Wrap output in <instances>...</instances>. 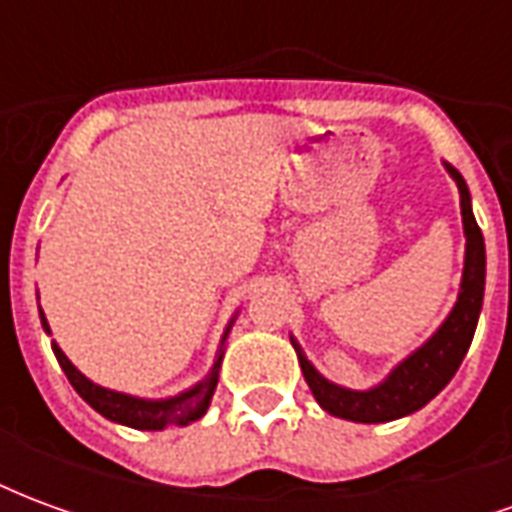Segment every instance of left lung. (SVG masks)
<instances>
[{"mask_svg":"<svg viewBox=\"0 0 512 512\" xmlns=\"http://www.w3.org/2000/svg\"><path fill=\"white\" fill-rule=\"evenodd\" d=\"M447 172L458 183L461 191V216L463 233H466V260H463V279L458 301L452 307L450 318L441 323L439 332L430 337L428 343L417 348L414 354L403 359L400 365L389 373L384 384L373 386L367 392L345 389L337 386L315 370L301 354L299 343L293 340V348L299 354L301 373L310 384L312 395L321 403L323 411L334 417L351 419V422H389L400 419L422 408L428 400L439 395L444 386L450 384L455 370L461 367L463 356L472 345L477 318L483 310V290H485V244L483 233L474 222L472 200L469 189L463 183L461 172L447 164Z\"/></svg>","mask_w":512,"mask_h":512,"instance_id":"left-lung-1","label":"left lung"}]
</instances>
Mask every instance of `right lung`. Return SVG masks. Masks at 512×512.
<instances>
[{"label": "right lung", "instance_id": "1", "mask_svg": "<svg viewBox=\"0 0 512 512\" xmlns=\"http://www.w3.org/2000/svg\"><path fill=\"white\" fill-rule=\"evenodd\" d=\"M40 323L43 329L49 332V321L40 310ZM230 332V329H227ZM227 332H224V340H227ZM51 334V332H49ZM222 340V345H224ZM54 348V356L57 362L65 370V376L73 384V389L90 403V406L104 414L106 419L112 422H120V425H128V428L136 430H164L167 425H189L194 419H200L208 406H211L213 389H216V381H219V367H222V351H219V359L216 365L208 373L205 381H200L197 386H191L189 392H180L175 397H167V400H142V397L123 395V392H112V389H104V386L93 384L90 378H84L76 367L71 365V359L62 354V348L57 343H51Z\"/></svg>", "mask_w": 512, "mask_h": 512}]
</instances>
